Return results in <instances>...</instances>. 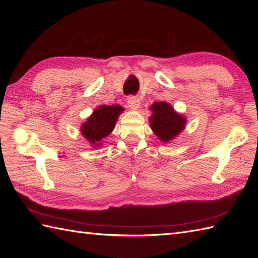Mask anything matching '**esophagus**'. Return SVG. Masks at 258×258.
<instances>
[{
	"label": "esophagus",
	"instance_id": "esophagus-1",
	"mask_svg": "<svg viewBox=\"0 0 258 258\" xmlns=\"http://www.w3.org/2000/svg\"><path fill=\"white\" fill-rule=\"evenodd\" d=\"M127 104L130 108L132 109H139L140 105H141V102H140V98L138 96H128L127 98Z\"/></svg>",
	"mask_w": 258,
	"mask_h": 258
}]
</instances>
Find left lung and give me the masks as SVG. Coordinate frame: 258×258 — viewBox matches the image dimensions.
<instances>
[{"mask_svg": "<svg viewBox=\"0 0 258 258\" xmlns=\"http://www.w3.org/2000/svg\"><path fill=\"white\" fill-rule=\"evenodd\" d=\"M150 125L154 134L163 143H168L183 132L187 119L167 102H155L150 107Z\"/></svg>", "mask_w": 258, "mask_h": 258, "instance_id": "1", "label": "left lung"}]
</instances>
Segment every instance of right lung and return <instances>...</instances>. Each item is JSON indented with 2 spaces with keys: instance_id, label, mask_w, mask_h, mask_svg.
Here are the masks:
<instances>
[{
  "instance_id": "add662e5",
  "label": "right lung",
  "mask_w": 258,
  "mask_h": 258,
  "mask_svg": "<svg viewBox=\"0 0 258 258\" xmlns=\"http://www.w3.org/2000/svg\"><path fill=\"white\" fill-rule=\"evenodd\" d=\"M123 111L124 107L120 105H100L81 125V134L93 149L103 145V141L113 132Z\"/></svg>"
}]
</instances>
